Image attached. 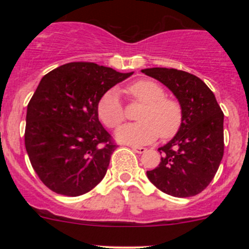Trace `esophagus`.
<instances>
[{"label": "esophagus", "instance_id": "34e87169", "mask_svg": "<svg viewBox=\"0 0 249 249\" xmlns=\"http://www.w3.org/2000/svg\"><path fill=\"white\" fill-rule=\"evenodd\" d=\"M131 148H132V150H133L134 152H136V153H144V152H146V148H145V147H141V146H132Z\"/></svg>", "mask_w": 249, "mask_h": 249}]
</instances>
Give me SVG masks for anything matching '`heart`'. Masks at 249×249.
Masks as SVG:
<instances>
[{
    "label": "heart",
    "mask_w": 249,
    "mask_h": 249,
    "mask_svg": "<svg viewBox=\"0 0 249 249\" xmlns=\"http://www.w3.org/2000/svg\"><path fill=\"white\" fill-rule=\"evenodd\" d=\"M126 93L145 105L137 117L138 123L124 124L117 128V141L141 146L153 142L159 136L171 138L178 132L182 124L181 107L174 99L165 97L160 84L151 79H142L127 87ZM97 113L103 124L111 128L124 121V108L116 89H111L101 97Z\"/></svg>",
    "instance_id": "b5f03b06"
}]
</instances>
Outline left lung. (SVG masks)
Masks as SVG:
<instances>
[{
    "label": "left lung",
    "instance_id": "obj_1",
    "mask_svg": "<svg viewBox=\"0 0 249 249\" xmlns=\"http://www.w3.org/2000/svg\"><path fill=\"white\" fill-rule=\"evenodd\" d=\"M142 73L166 87L178 99L182 124L158 151L159 165L147 171L148 180L161 192L187 198L204 191L224 156V113L211 89L186 71L150 68Z\"/></svg>",
    "mask_w": 249,
    "mask_h": 249
}]
</instances>
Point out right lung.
<instances>
[{
  "instance_id": "add662e5",
  "label": "right lung",
  "mask_w": 249,
  "mask_h": 249,
  "mask_svg": "<svg viewBox=\"0 0 249 249\" xmlns=\"http://www.w3.org/2000/svg\"><path fill=\"white\" fill-rule=\"evenodd\" d=\"M132 73L72 62L41 79L28 104L24 142L33 168L51 191L78 196L104 178L116 145L99 122L97 104Z\"/></svg>"
}]
</instances>
